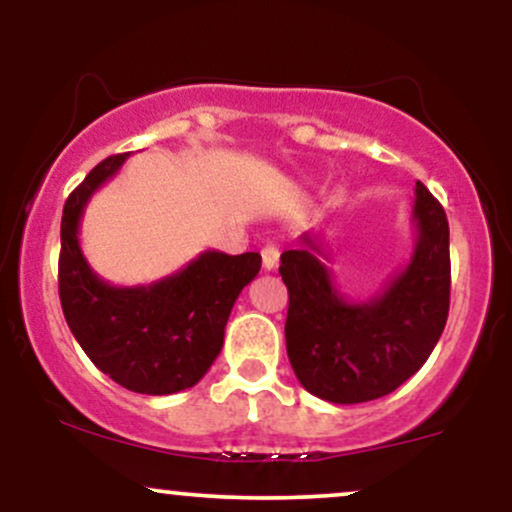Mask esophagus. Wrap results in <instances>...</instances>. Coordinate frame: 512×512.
<instances>
[{"label":"esophagus","instance_id":"1","mask_svg":"<svg viewBox=\"0 0 512 512\" xmlns=\"http://www.w3.org/2000/svg\"><path fill=\"white\" fill-rule=\"evenodd\" d=\"M276 267H279V250L274 245H267V248H262V269L264 272H274Z\"/></svg>","mask_w":512,"mask_h":512}]
</instances>
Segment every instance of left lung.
<instances>
[{
	"mask_svg": "<svg viewBox=\"0 0 512 512\" xmlns=\"http://www.w3.org/2000/svg\"><path fill=\"white\" fill-rule=\"evenodd\" d=\"M411 221L416 245L407 267L380 296L349 301L320 262L317 240L281 255L289 289L286 351L310 395L334 404L370 402L395 392L431 356L450 308V228L443 207L421 182Z\"/></svg>",
	"mask_w": 512,
	"mask_h": 512,
	"instance_id": "1",
	"label": "left lung"
}]
</instances>
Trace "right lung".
I'll return each instance as SVG.
<instances>
[{
  "label": "right lung",
  "instance_id": "1",
  "mask_svg": "<svg viewBox=\"0 0 512 512\" xmlns=\"http://www.w3.org/2000/svg\"><path fill=\"white\" fill-rule=\"evenodd\" d=\"M129 154L108 156L69 195L62 211L60 301L86 356L117 385L173 395L204 378L223 346L240 291L262 267L260 252L207 250L149 286H113L88 267L79 245L84 209Z\"/></svg>",
  "mask_w": 512,
  "mask_h": 512
}]
</instances>
